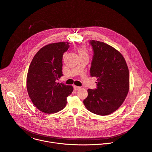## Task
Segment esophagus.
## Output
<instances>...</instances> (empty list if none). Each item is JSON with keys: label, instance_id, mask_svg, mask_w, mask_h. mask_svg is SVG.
Listing matches in <instances>:
<instances>
[{"label": "esophagus", "instance_id": "obj_1", "mask_svg": "<svg viewBox=\"0 0 152 152\" xmlns=\"http://www.w3.org/2000/svg\"><path fill=\"white\" fill-rule=\"evenodd\" d=\"M74 89H75V90H79L80 88V87H78V86H75L74 87Z\"/></svg>", "mask_w": 152, "mask_h": 152}]
</instances>
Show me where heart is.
Instances as JSON below:
<instances>
[{
	"label": "heart",
	"instance_id": "obj_1",
	"mask_svg": "<svg viewBox=\"0 0 152 152\" xmlns=\"http://www.w3.org/2000/svg\"><path fill=\"white\" fill-rule=\"evenodd\" d=\"M77 53L79 54L80 58L84 57H88V55H89L88 51L85 47H83V46L78 47L77 48Z\"/></svg>",
	"mask_w": 152,
	"mask_h": 152
}]
</instances>
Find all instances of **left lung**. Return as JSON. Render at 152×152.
Segmentation results:
<instances>
[{"label": "left lung", "instance_id": "8db88e82", "mask_svg": "<svg viewBox=\"0 0 152 152\" xmlns=\"http://www.w3.org/2000/svg\"><path fill=\"white\" fill-rule=\"evenodd\" d=\"M90 44L94 50L90 76L97 77V87L87 90L83 103L91 113L107 115L117 110L127 96L129 70L124 56L114 48L95 40Z\"/></svg>", "mask_w": 152, "mask_h": 152}]
</instances>
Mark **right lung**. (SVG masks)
<instances>
[{
    "label": "right lung",
    "instance_id": "obj_1",
    "mask_svg": "<svg viewBox=\"0 0 152 152\" xmlns=\"http://www.w3.org/2000/svg\"><path fill=\"white\" fill-rule=\"evenodd\" d=\"M69 43L49 44L40 49L34 57L27 76V90L34 106L40 111L53 114L62 110L66 98L73 90L72 86L57 83L63 76V54Z\"/></svg>",
    "mask_w": 152,
    "mask_h": 152
}]
</instances>
